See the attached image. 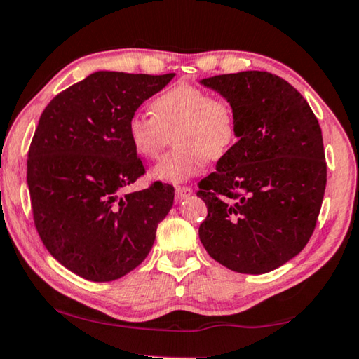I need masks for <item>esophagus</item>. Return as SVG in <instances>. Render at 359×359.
I'll return each mask as SVG.
<instances>
[{
	"label": "esophagus",
	"instance_id": "esophagus-1",
	"mask_svg": "<svg viewBox=\"0 0 359 359\" xmlns=\"http://www.w3.org/2000/svg\"><path fill=\"white\" fill-rule=\"evenodd\" d=\"M191 193H193V190L190 189V187H177V189H175V201L185 200V198H189Z\"/></svg>",
	"mask_w": 359,
	"mask_h": 359
}]
</instances>
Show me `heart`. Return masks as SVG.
Instances as JSON below:
<instances>
[{"label":"heart","mask_w":359,"mask_h":359,"mask_svg":"<svg viewBox=\"0 0 359 359\" xmlns=\"http://www.w3.org/2000/svg\"><path fill=\"white\" fill-rule=\"evenodd\" d=\"M151 111H137L128 121V139L139 156L158 158L174 133L177 149L159 159L151 179L182 184L201 172L208 158L220 159L236 140V118L224 99L209 90L179 83L151 102Z\"/></svg>","instance_id":"1"}]
</instances>
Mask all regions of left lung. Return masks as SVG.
<instances>
[{"label":"left lung","mask_w":359,"mask_h":359,"mask_svg":"<svg viewBox=\"0 0 359 359\" xmlns=\"http://www.w3.org/2000/svg\"><path fill=\"white\" fill-rule=\"evenodd\" d=\"M229 102L238 142L200 184V240L214 260L246 275L286 264L309 243L326 189L323 135L297 89L269 72L204 78Z\"/></svg>","instance_id":"8db88e82"}]
</instances>
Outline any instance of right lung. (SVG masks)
I'll return each instance as SVG.
<instances>
[{"mask_svg":"<svg viewBox=\"0 0 359 359\" xmlns=\"http://www.w3.org/2000/svg\"><path fill=\"white\" fill-rule=\"evenodd\" d=\"M175 76L95 72L49 102L27 161L33 219L48 251L84 280H118L149 255L174 187L124 193L145 174L128 121Z\"/></svg>","mask_w":359,"mask_h":359,"instance_id":"obj_1","label":"right lung"}]
</instances>
